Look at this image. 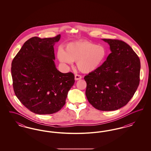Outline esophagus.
Instances as JSON below:
<instances>
[{"label":"esophagus","mask_w":151,"mask_h":151,"mask_svg":"<svg viewBox=\"0 0 151 151\" xmlns=\"http://www.w3.org/2000/svg\"><path fill=\"white\" fill-rule=\"evenodd\" d=\"M81 78H82V76L81 75H76L75 76V79L76 80H79L81 79Z\"/></svg>","instance_id":"obj_1"}]
</instances>
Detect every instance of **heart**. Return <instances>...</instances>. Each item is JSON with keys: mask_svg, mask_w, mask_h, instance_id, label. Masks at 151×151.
<instances>
[{"mask_svg": "<svg viewBox=\"0 0 151 151\" xmlns=\"http://www.w3.org/2000/svg\"><path fill=\"white\" fill-rule=\"evenodd\" d=\"M57 55L60 62L68 65L76 62L79 71L88 73L102 65L106 57V50L103 46L87 41H78L68 43L65 50L60 49Z\"/></svg>", "mask_w": 151, "mask_h": 151, "instance_id": "1", "label": "heart"}]
</instances>
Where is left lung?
I'll list each match as a JSON object with an SVG mask.
<instances>
[{"label": "left lung", "instance_id": "8db88e82", "mask_svg": "<svg viewBox=\"0 0 151 151\" xmlns=\"http://www.w3.org/2000/svg\"><path fill=\"white\" fill-rule=\"evenodd\" d=\"M111 53L97 70L84 77L86 95L96 109L113 111L125 106L140 81V62L128 44L118 40L102 39Z\"/></svg>", "mask_w": 151, "mask_h": 151}]
</instances>
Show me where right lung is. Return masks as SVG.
<instances>
[{
  "instance_id": "add662e5",
  "label": "right lung",
  "mask_w": 151,
  "mask_h": 151,
  "mask_svg": "<svg viewBox=\"0 0 151 151\" xmlns=\"http://www.w3.org/2000/svg\"><path fill=\"white\" fill-rule=\"evenodd\" d=\"M60 38V35L52 38L32 37L24 43L12 60L14 93L34 113L50 114L60 110L75 83L72 72L62 73L55 67L54 46Z\"/></svg>"
}]
</instances>
